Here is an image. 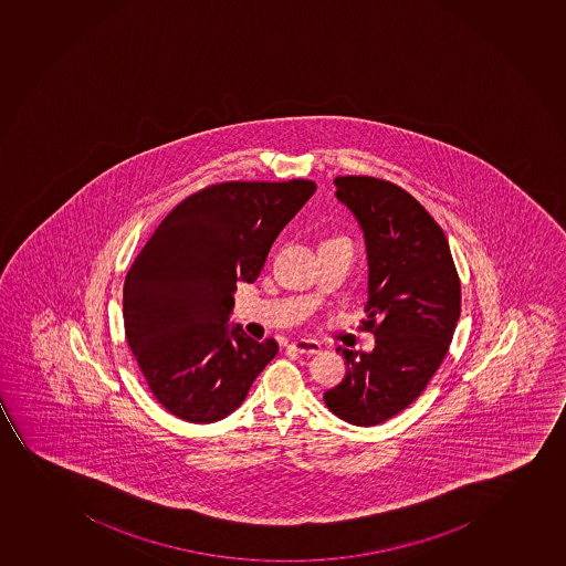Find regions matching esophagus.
<instances>
[{
  "mask_svg": "<svg viewBox=\"0 0 566 566\" xmlns=\"http://www.w3.org/2000/svg\"><path fill=\"white\" fill-rule=\"evenodd\" d=\"M287 349H292V352L298 353V355H316V353L322 352V346L314 340H297L292 342Z\"/></svg>",
  "mask_w": 566,
  "mask_h": 566,
  "instance_id": "obj_1",
  "label": "esophagus"
}]
</instances>
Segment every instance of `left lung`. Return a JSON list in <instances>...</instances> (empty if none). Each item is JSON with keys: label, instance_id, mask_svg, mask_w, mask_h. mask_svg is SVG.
<instances>
[{"label": "left lung", "instance_id": "8db88e82", "mask_svg": "<svg viewBox=\"0 0 566 566\" xmlns=\"http://www.w3.org/2000/svg\"><path fill=\"white\" fill-rule=\"evenodd\" d=\"M336 198L359 220L368 255L365 331L370 353L342 349L346 377L323 400L355 426L389 420L419 398L449 352L462 287L441 226L398 185L336 177Z\"/></svg>", "mask_w": 566, "mask_h": 566}]
</instances>
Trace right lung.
<instances>
[{"label": "right lung", "mask_w": 566, "mask_h": 566, "mask_svg": "<svg viewBox=\"0 0 566 566\" xmlns=\"http://www.w3.org/2000/svg\"><path fill=\"white\" fill-rule=\"evenodd\" d=\"M316 182L211 185L171 209L128 269L123 322L149 390L187 422H214L243 403L279 344L230 327L238 282L252 284L274 239Z\"/></svg>", "instance_id": "obj_1"}]
</instances>
